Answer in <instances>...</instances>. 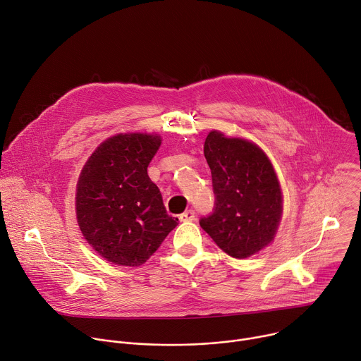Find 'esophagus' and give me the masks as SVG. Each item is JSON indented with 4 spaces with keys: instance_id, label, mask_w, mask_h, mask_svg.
Masks as SVG:
<instances>
[{
    "instance_id": "esophagus-1",
    "label": "esophagus",
    "mask_w": 361,
    "mask_h": 361,
    "mask_svg": "<svg viewBox=\"0 0 361 361\" xmlns=\"http://www.w3.org/2000/svg\"><path fill=\"white\" fill-rule=\"evenodd\" d=\"M195 219V212L194 209H187L180 215V221L187 222V221H194Z\"/></svg>"
}]
</instances>
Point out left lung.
<instances>
[{"label": "left lung", "mask_w": 361, "mask_h": 361, "mask_svg": "<svg viewBox=\"0 0 361 361\" xmlns=\"http://www.w3.org/2000/svg\"><path fill=\"white\" fill-rule=\"evenodd\" d=\"M211 169L214 209L201 228L232 258H248L265 248L282 215V192L265 153L244 139L211 132L204 145Z\"/></svg>", "instance_id": "1"}]
</instances>
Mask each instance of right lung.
<instances>
[{"label": "right lung", "instance_id": "add662e5", "mask_svg": "<svg viewBox=\"0 0 361 361\" xmlns=\"http://www.w3.org/2000/svg\"><path fill=\"white\" fill-rule=\"evenodd\" d=\"M160 145L153 135L113 136L94 150L80 173L79 228L92 248L111 264L143 265L178 225L147 174Z\"/></svg>", "mask_w": 361, "mask_h": 361}]
</instances>
